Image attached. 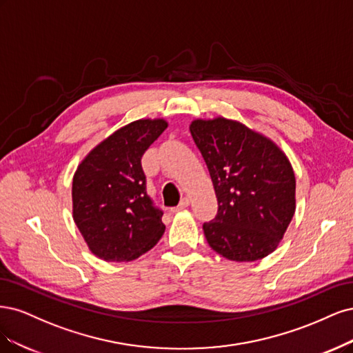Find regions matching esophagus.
Instances as JSON below:
<instances>
[{"mask_svg": "<svg viewBox=\"0 0 353 353\" xmlns=\"http://www.w3.org/2000/svg\"><path fill=\"white\" fill-rule=\"evenodd\" d=\"M189 203H190V199H189L188 196H185V198H181V199H180V202H179V205H177V208H176V210H183V208H188V207H189Z\"/></svg>", "mask_w": 353, "mask_h": 353, "instance_id": "1", "label": "esophagus"}]
</instances>
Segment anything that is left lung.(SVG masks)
<instances>
[{"label": "left lung", "mask_w": 353, "mask_h": 353, "mask_svg": "<svg viewBox=\"0 0 353 353\" xmlns=\"http://www.w3.org/2000/svg\"><path fill=\"white\" fill-rule=\"evenodd\" d=\"M190 133L208 167L219 211L203 223L208 245L236 263L270 255L296 210L289 158L267 136L236 120L196 119Z\"/></svg>", "instance_id": "obj_1"}]
</instances>
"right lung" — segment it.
Returning <instances> with one entry per match:
<instances>
[{"mask_svg":"<svg viewBox=\"0 0 353 353\" xmlns=\"http://www.w3.org/2000/svg\"><path fill=\"white\" fill-rule=\"evenodd\" d=\"M168 126L141 119L99 142L73 176V220L89 251L108 263L139 258L160 241L163 211L146 193L143 152Z\"/></svg>","mask_w":353,"mask_h":353,"instance_id":"obj_1","label":"right lung"}]
</instances>
